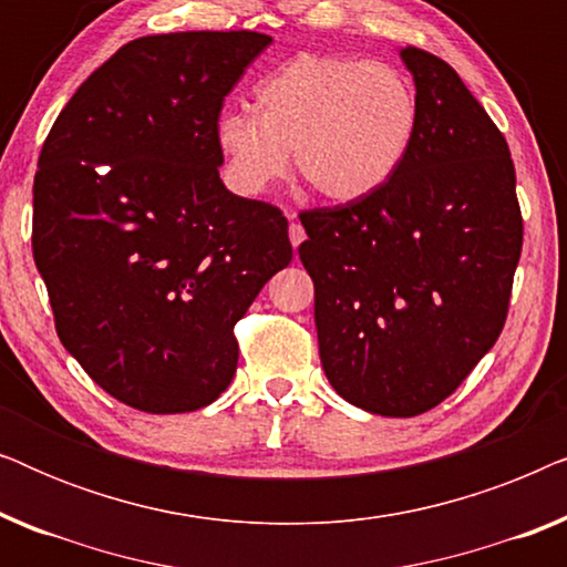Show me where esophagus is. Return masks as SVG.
Returning a JSON list of instances; mask_svg holds the SVG:
<instances>
[{
    "label": "esophagus",
    "mask_w": 567,
    "mask_h": 567,
    "mask_svg": "<svg viewBox=\"0 0 567 567\" xmlns=\"http://www.w3.org/2000/svg\"><path fill=\"white\" fill-rule=\"evenodd\" d=\"M289 216H291V224H289V239H291L293 250H297V247L307 239V231H305V227H301V224L297 221V214L291 212Z\"/></svg>",
    "instance_id": "1"
}]
</instances>
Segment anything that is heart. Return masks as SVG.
I'll return each instance as SVG.
<instances>
[{
    "instance_id": "obj_1",
    "label": "heart",
    "mask_w": 567,
    "mask_h": 567,
    "mask_svg": "<svg viewBox=\"0 0 567 567\" xmlns=\"http://www.w3.org/2000/svg\"><path fill=\"white\" fill-rule=\"evenodd\" d=\"M255 111H224L216 150L231 188L260 196L293 165L330 204L382 190L405 165L421 123L413 82L379 61L301 53L255 87Z\"/></svg>"
}]
</instances>
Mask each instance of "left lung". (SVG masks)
I'll use <instances>...</instances> for the list:
<instances>
[{
    "mask_svg": "<svg viewBox=\"0 0 567 567\" xmlns=\"http://www.w3.org/2000/svg\"><path fill=\"white\" fill-rule=\"evenodd\" d=\"M421 123L374 196L301 212L322 369L340 398L413 417L444 402L498 340L524 221L508 144L460 74L400 51Z\"/></svg>",
    "mask_w": 567,
    "mask_h": 567,
    "instance_id": "left-lung-1",
    "label": "left lung"
}]
</instances>
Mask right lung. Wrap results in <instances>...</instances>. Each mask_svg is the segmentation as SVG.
I'll list each match as a JSON object with an SVG mask.
<instances>
[{"mask_svg": "<svg viewBox=\"0 0 567 567\" xmlns=\"http://www.w3.org/2000/svg\"><path fill=\"white\" fill-rule=\"evenodd\" d=\"M274 38L190 30L121 45L45 136L33 258L59 340L123 405L190 413L237 371L235 324L291 262L289 221L224 188V97Z\"/></svg>", "mask_w": 567, "mask_h": 567, "instance_id": "1", "label": "right lung"}]
</instances>
